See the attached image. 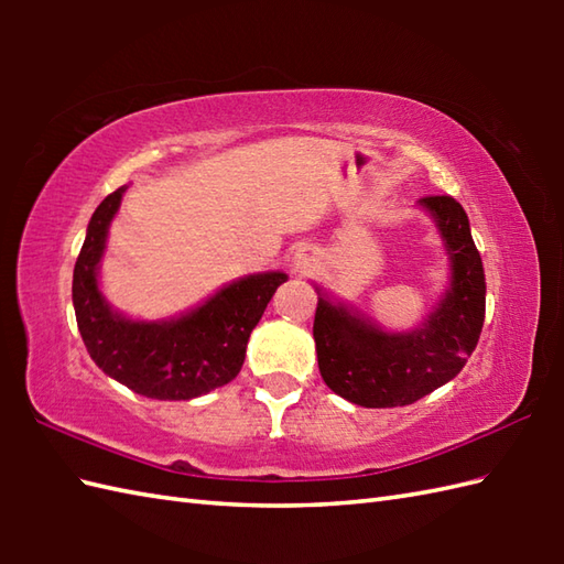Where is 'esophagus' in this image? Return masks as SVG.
I'll return each mask as SVG.
<instances>
[{
  "label": "esophagus",
  "instance_id": "esophagus-1",
  "mask_svg": "<svg viewBox=\"0 0 564 564\" xmlns=\"http://www.w3.org/2000/svg\"><path fill=\"white\" fill-rule=\"evenodd\" d=\"M307 267H310V259H307L305 254H297V257H295V269L307 271Z\"/></svg>",
  "mask_w": 564,
  "mask_h": 564
}]
</instances>
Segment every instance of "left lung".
I'll list each match as a JSON object with an SVG mask.
<instances>
[{
	"instance_id": "8db88e82",
	"label": "left lung",
	"mask_w": 564,
	"mask_h": 564,
	"mask_svg": "<svg viewBox=\"0 0 564 564\" xmlns=\"http://www.w3.org/2000/svg\"><path fill=\"white\" fill-rule=\"evenodd\" d=\"M451 254V291L412 334H386L344 305L317 301L315 349L319 373L344 400L361 406H404L460 373L480 341L485 269L470 223L453 196H424Z\"/></svg>"
}]
</instances>
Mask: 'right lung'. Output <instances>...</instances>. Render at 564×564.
Masks as SVG:
<instances>
[{"instance_id": "obj_1", "label": "right lung", "mask_w": 564, "mask_h": 564, "mask_svg": "<svg viewBox=\"0 0 564 564\" xmlns=\"http://www.w3.org/2000/svg\"><path fill=\"white\" fill-rule=\"evenodd\" d=\"M123 191L116 188L94 210L72 275L77 327L91 361L152 400H191L227 386L245 364L251 329L289 275H247L194 313L160 325L116 315L99 293L97 267Z\"/></svg>"}]
</instances>
